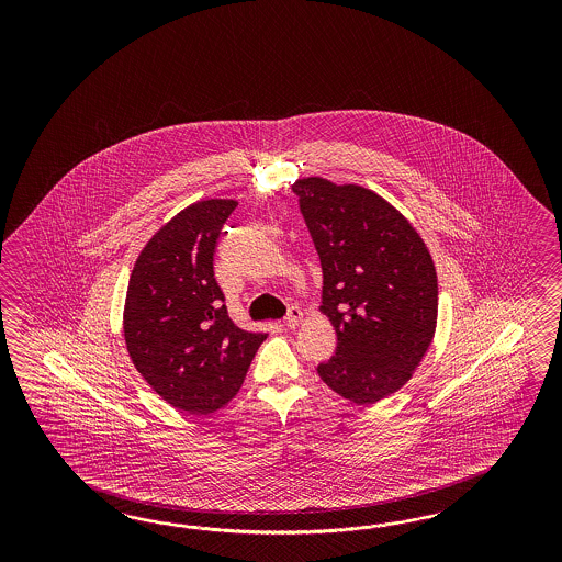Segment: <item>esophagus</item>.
<instances>
[{
    "label": "esophagus",
    "mask_w": 562,
    "mask_h": 562,
    "mask_svg": "<svg viewBox=\"0 0 562 562\" xmlns=\"http://www.w3.org/2000/svg\"><path fill=\"white\" fill-rule=\"evenodd\" d=\"M303 322V311L299 308V306H290L289 315H286V319H284V325L289 327V329H294V327H299Z\"/></svg>",
    "instance_id": "1"
}]
</instances>
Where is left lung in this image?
<instances>
[{"label":"left lung","instance_id":"1","mask_svg":"<svg viewBox=\"0 0 562 562\" xmlns=\"http://www.w3.org/2000/svg\"><path fill=\"white\" fill-rule=\"evenodd\" d=\"M292 189L322 261L319 311L338 340L317 373L329 390L369 406L402 390L435 340V261L414 224L373 189L324 177H303Z\"/></svg>","mask_w":562,"mask_h":562}]
</instances>
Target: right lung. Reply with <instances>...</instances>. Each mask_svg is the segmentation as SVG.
Returning a JSON list of instances; mask_svg holds the SVG:
<instances>
[{"label": "right lung", "instance_id": "right-lung-1", "mask_svg": "<svg viewBox=\"0 0 562 562\" xmlns=\"http://www.w3.org/2000/svg\"><path fill=\"white\" fill-rule=\"evenodd\" d=\"M237 200H202L165 222L130 276L123 338L137 373L172 408L205 416L237 395L266 334L231 322L214 278L222 224Z\"/></svg>", "mask_w": 562, "mask_h": 562}]
</instances>
